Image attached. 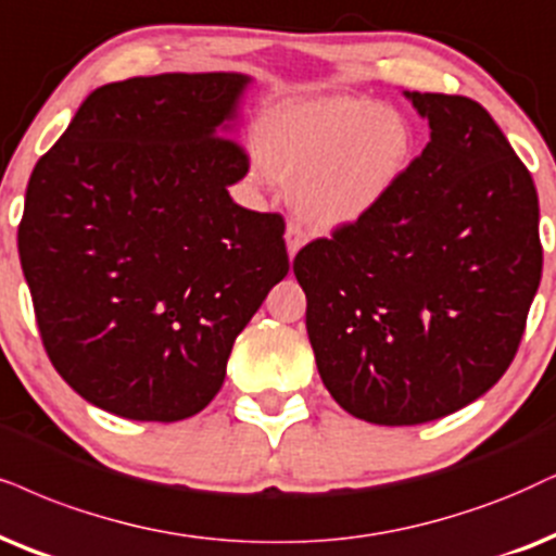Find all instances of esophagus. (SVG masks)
<instances>
[{
	"instance_id": "esophagus-1",
	"label": "esophagus",
	"mask_w": 556,
	"mask_h": 556,
	"mask_svg": "<svg viewBox=\"0 0 556 556\" xmlns=\"http://www.w3.org/2000/svg\"><path fill=\"white\" fill-rule=\"evenodd\" d=\"M285 241H287V254H290V258H294V254L302 249V243H305V230H302L300 223H294V220L287 223Z\"/></svg>"
}]
</instances>
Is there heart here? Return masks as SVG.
Wrapping results in <instances>:
<instances>
[{
	"label": "heart",
	"instance_id": "b5f03b06",
	"mask_svg": "<svg viewBox=\"0 0 556 556\" xmlns=\"http://www.w3.org/2000/svg\"><path fill=\"white\" fill-rule=\"evenodd\" d=\"M258 156L294 185V205L311 226L339 230L395 194L416 156V128L405 112L364 97H315L266 117Z\"/></svg>",
	"mask_w": 556,
	"mask_h": 556
}]
</instances>
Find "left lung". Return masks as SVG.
Masks as SVG:
<instances>
[{"label": "left lung", "instance_id": "8db88e82", "mask_svg": "<svg viewBox=\"0 0 556 556\" xmlns=\"http://www.w3.org/2000/svg\"><path fill=\"white\" fill-rule=\"evenodd\" d=\"M431 140L369 217L294 256L320 379L343 410L418 426L484 395L539 290V197L490 112L405 91Z\"/></svg>", "mask_w": 556, "mask_h": 556}]
</instances>
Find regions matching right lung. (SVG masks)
<instances>
[{"mask_svg": "<svg viewBox=\"0 0 556 556\" xmlns=\"http://www.w3.org/2000/svg\"><path fill=\"white\" fill-rule=\"evenodd\" d=\"M251 76L94 89L35 164L20 264L48 359L87 403L174 424L217 395L236 336L290 271L285 220L230 200Z\"/></svg>", "mask_w": 556, "mask_h": 556, "instance_id": "1", "label": "right lung"}]
</instances>
